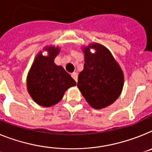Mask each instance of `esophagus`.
<instances>
[{
	"label": "esophagus",
	"mask_w": 152,
	"mask_h": 152,
	"mask_svg": "<svg viewBox=\"0 0 152 152\" xmlns=\"http://www.w3.org/2000/svg\"><path fill=\"white\" fill-rule=\"evenodd\" d=\"M71 76L74 79V80H75L76 82H77V80H78V74H77V72H72V73L71 74Z\"/></svg>",
	"instance_id": "1"
}]
</instances>
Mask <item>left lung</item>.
Masks as SVG:
<instances>
[{"label": "left lung", "instance_id": "1", "mask_svg": "<svg viewBox=\"0 0 152 152\" xmlns=\"http://www.w3.org/2000/svg\"><path fill=\"white\" fill-rule=\"evenodd\" d=\"M96 50L95 53L90 48ZM85 63L77 86L88 104L95 109L110 105L119 97L124 86V74L111 52L98 43L83 48Z\"/></svg>", "mask_w": 152, "mask_h": 152}]
</instances>
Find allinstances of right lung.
<instances>
[{
    "instance_id": "right-lung-1",
    "label": "right lung",
    "mask_w": 152,
    "mask_h": 152,
    "mask_svg": "<svg viewBox=\"0 0 152 152\" xmlns=\"http://www.w3.org/2000/svg\"><path fill=\"white\" fill-rule=\"evenodd\" d=\"M45 50L48 56L39 53L29 70L27 77V88L33 100L42 107L58 104L65 92L76 85V81L61 66L55 64L54 59L60 48L47 46Z\"/></svg>"
}]
</instances>
